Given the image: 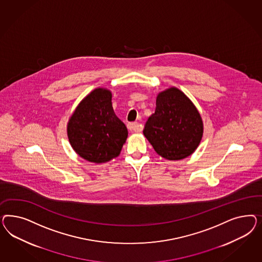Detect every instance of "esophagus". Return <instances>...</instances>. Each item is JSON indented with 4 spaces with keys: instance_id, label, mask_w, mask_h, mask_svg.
Here are the masks:
<instances>
[{
    "instance_id": "obj_1",
    "label": "esophagus",
    "mask_w": 262,
    "mask_h": 262,
    "mask_svg": "<svg viewBox=\"0 0 262 262\" xmlns=\"http://www.w3.org/2000/svg\"><path fill=\"white\" fill-rule=\"evenodd\" d=\"M127 128L130 132H140L141 127L139 126V124L137 122H133V123H128L127 124Z\"/></svg>"
}]
</instances>
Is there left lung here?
I'll return each instance as SVG.
<instances>
[{"instance_id": "left-lung-1", "label": "left lung", "mask_w": 262, "mask_h": 262, "mask_svg": "<svg viewBox=\"0 0 262 262\" xmlns=\"http://www.w3.org/2000/svg\"><path fill=\"white\" fill-rule=\"evenodd\" d=\"M157 106L143 134L155 151L168 160H181L198 148L204 123L195 104L179 88H169L157 96Z\"/></svg>"}]
</instances>
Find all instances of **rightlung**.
I'll return each mask as SVG.
<instances>
[{"instance_id": "right-lung-1", "label": "right lung", "mask_w": 262, "mask_h": 262, "mask_svg": "<svg viewBox=\"0 0 262 262\" xmlns=\"http://www.w3.org/2000/svg\"><path fill=\"white\" fill-rule=\"evenodd\" d=\"M111 90L98 88L85 96L67 124L73 150L89 162L104 163L117 158L126 143L127 128L116 116Z\"/></svg>"}]
</instances>
